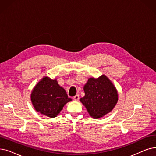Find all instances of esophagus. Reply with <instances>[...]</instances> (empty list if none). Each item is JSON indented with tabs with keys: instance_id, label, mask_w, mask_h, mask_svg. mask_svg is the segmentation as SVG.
I'll use <instances>...</instances> for the list:
<instances>
[{
	"instance_id": "obj_1",
	"label": "esophagus",
	"mask_w": 156,
	"mask_h": 156,
	"mask_svg": "<svg viewBox=\"0 0 156 156\" xmlns=\"http://www.w3.org/2000/svg\"><path fill=\"white\" fill-rule=\"evenodd\" d=\"M79 99H80V97H79L78 95H76V96H74L73 97V99H74V101H78Z\"/></svg>"
}]
</instances>
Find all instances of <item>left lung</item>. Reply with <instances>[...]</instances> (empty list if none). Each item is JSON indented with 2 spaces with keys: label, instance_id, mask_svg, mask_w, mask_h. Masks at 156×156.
I'll return each mask as SVG.
<instances>
[{
  "label": "left lung",
  "instance_id": "1",
  "mask_svg": "<svg viewBox=\"0 0 156 156\" xmlns=\"http://www.w3.org/2000/svg\"><path fill=\"white\" fill-rule=\"evenodd\" d=\"M85 96L80 101L94 119L103 117L110 112L118 101V92L110 80L104 74L90 78L84 85Z\"/></svg>",
  "mask_w": 156,
  "mask_h": 156
}]
</instances>
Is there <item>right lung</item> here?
<instances>
[{
	"label": "right lung",
	"mask_w": 156,
	"mask_h": 156,
	"mask_svg": "<svg viewBox=\"0 0 156 156\" xmlns=\"http://www.w3.org/2000/svg\"><path fill=\"white\" fill-rule=\"evenodd\" d=\"M31 101L35 110L44 115L54 118L62 110L64 105L71 101L57 79L44 76L34 88Z\"/></svg>",
	"instance_id": "1"
}]
</instances>
